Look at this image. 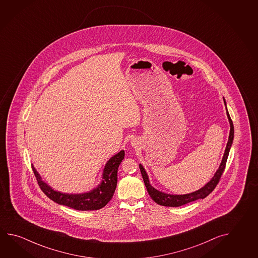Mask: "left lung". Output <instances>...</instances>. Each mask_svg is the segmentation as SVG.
Here are the masks:
<instances>
[{
  "mask_svg": "<svg viewBox=\"0 0 258 258\" xmlns=\"http://www.w3.org/2000/svg\"><path fill=\"white\" fill-rule=\"evenodd\" d=\"M224 103H225V100H224ZM225 105H226V103H225ZM227 116H228L229 121H230L231 131H230L229 140H228V142H227L225 153H224V155H223V158H222L221 165H220V167L218 169V171L216 172L215 175L201 189L186 195L164 194L163 192H160V191H158L155 188H153V186L150 184L147 174H146L144 168L142 167V164H140V169H141V173H142L144 184H145V186L147 188L148 193L150 195V197L153 199L154 202H156L159 205L165 206V207H180V206L187 204V203L195 201V200H200V199H205L207 196H209L213 190L215 189L217 184H219V182H220V179H221V175H222V173L224 172L225 166H226L227 159H228V155H229V153H230V149H231V143H232V140H233V135H234L233 124H232V120H231V116L229 115L228 111H227Z\"/></svg>",
  "mask_w": 258,
  "mask_h": 258,
  "instance_id": "left-lung-1",
  "label": "left lung"
}]
</instances>
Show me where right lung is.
<instances>
[{
	"label": "right lung",
	"mask_w": 258,
	"mask_h": 258,
	"mask_svg": "<svg viewBox=\"0 0 258 258\" xmlns=\"http://www.w3.org/2000/svg\"><path fill=\"white\" fill-rule=\"evenodd\" d=\"M125 156V152L121 151L105 164L103 174V181L95 189L92 190L89 193L79 195L62 194L49 187L46 183H44L39 174L34 166L32 170L37 178V184L43 193L48 199L59 205L67 206L77 211H97L105 207L111 199L113 198L114 192L116 190L117 182V169L122 160Z\"/></svg>",
	"instance_id": "obj_1"
}]
</instances>
